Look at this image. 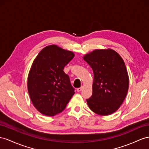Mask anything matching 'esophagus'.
I'll return each mask as SVG.
<instances>
[{
  "label": "esophagus",
  "instance_id": "esophagus-1",
  "mask_svg": "<svg viewBox=\"0 0 149 149\" xmlns=\"http://www.w3.org/2000/svg\"><path fill=\"white\" fill-rule=\"evenodd\" d=\"M82 89H83V86H81V87H79V88L77 89V92H81V91L82 90Z\"/></svg>",
  "mask_w": 149,
  "mask_h": 149
}]
</instances>
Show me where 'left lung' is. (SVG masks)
I'll use <instances>...</instances> for the list:
<instances>
[{
  "mask_svg": "<svg viewBox=\"0 0 149 149\" xmlns=\"http://www.w3.org/2000/svg\"><path fill=\"white\" fill-rule=\"evenodd\" d=\"M83 59L94 73L93 94L86 100L89 108L106 116L119 109L127 96L129 78L123 60L112 49H97Z\"/></svg>",
  "mask_w": 149,
  "mask_h": 149,
  "instance_id": "1",
  "label": "left lung"
}]
</instances>
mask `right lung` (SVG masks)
I'll return each instance as SVG.
<instances>
[{"instance_id":"obj_1","label":"right lung","mask_w":149,"mask_h":149,"mask_svg":"<svg viewBox=\"0 0 149 149\" xmlns=\"http://www.w3.org/2000/svg\"><path fill=\"white\" fill-rule=\"evenodd\" d=\"M74 53L58 46L45 47L34 60L28 74V91L34 106L46 116L62 112L74 94L65 66Z\"/></svg>"}]
</instances>
